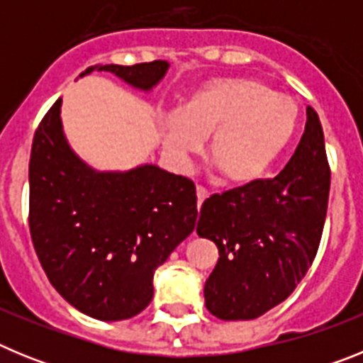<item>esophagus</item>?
<instances>
[{"label": "esophagus", "instance_id": "1", "mask_svg": "<svg viewBox=\"0 0 363 363\" xmlns=\"http://www.w3.org/2000/svg\"><path fill=\"white\" fill-rule=\"evenodd\" d=\"M196 196H198V209H201V205H203V201L209 198V191L205 187H201V185H198L196 187Z\"/></svg>", "mask_w": 363, "mask_h": 363}]
</instances>
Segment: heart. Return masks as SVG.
I'll return each mask as SVG.
<instances>
[{"label": "heart", "instance_id": "heart-1", "mask_svg": "<svg viewBox=\"0 0 363 363\" xmlns=\"http://www.w3.org/2000/svg\"><path fill=\"white\" fill-rule=\"evenodd\" d=\"M298 123L294 99L255 78H218L196 86L162 121L163 145L184 160L209 136L207 156L230 185L264 178L289 145Z\"/></svg>", "mask_w": 363, "mask_h": 363}]
</instances>
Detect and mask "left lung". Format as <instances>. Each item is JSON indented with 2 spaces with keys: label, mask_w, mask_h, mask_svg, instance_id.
Returning a JSON list of instances; mask_svg holds the SVG:
<instances>
[{
  "label": "left lung",
  "mask_w": 363,
  "mask_h": 363,
  "mask_svg": "<svg viewBox=\"0 0 363 363\" xmlns=\"http://www.w3.org/2000/svg\"><path fill=\"white\" fill-rule=\"evenodd\" d=\"M331 171L320 118L307 107L303 136L272 179L213 194L196 233L218 247L203 287L205 306L220 320H255L296 289L322 240Z\"/></svg>",
  "instance_id": "obj_1"
}]
</instances>
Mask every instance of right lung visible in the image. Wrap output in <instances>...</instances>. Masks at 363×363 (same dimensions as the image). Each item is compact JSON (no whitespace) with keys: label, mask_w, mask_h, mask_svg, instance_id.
Instances as JSON below:
<instances>
[{"label":"right lung","mask_w":363,"mask_h":363,"mask_svg":"<svg viewBox=\"0 0 363 363\" xmlns=\"http://www.w3.org/2000/svg\"><path fill=\"white\" fill-rule=\"evenodd\" d=\"M150 91L169 63L94 65ZM62 98L34 134L28 225L40 264L70 306L104 322L127 320L152 300L154 271L196 225V187L156 165L99 172L76 156L62 127Z\"/></svg>","instance_id":"1"}]
</instances>
